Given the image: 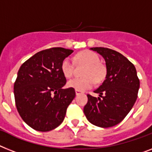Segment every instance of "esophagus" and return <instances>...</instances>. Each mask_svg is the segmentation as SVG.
<instances>
[{
  "label": "esophagus",
  "instance_id": "obj_1",
  "mask_svg": "<svg viewBox=\"0 0 152 152\" xmlns=\"http://www.w3.org/2000/svg\"><path fill=\"white\" fill-rule=\"evenodd\" d=\"M75 92H76V95H80V94H82V91H79V90H75Z\"/></svg>",
  "mask_w": 152,
  "mask_h": 152
}]
</instances>
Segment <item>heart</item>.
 Wrapping results in <instances>:
<instances>
[{
	"label": "heart",
	"mask_w": 152,
	"mask_h": 152,
	"mask_svg": "<svg viewBox=\"0 0 152 152\" xmlns=\"http://www.w3.org/2000/svg\"><path fill=\"white\" fill-rule=\"evenodd\" d=\"M76 61L78 64L86 65L83 72L84 77L74 78L68 81L67 86L75 90L85 91L92 88L95 83H99L104 80L106 75V70L103 65L100 64L99 56L96 53L85 50L76 55ZM61 70L65 77L71 78L75 72V64L71 58L66 57L63 60Z\"/></svg>",
	"instance_id": "b5f03b06"
}]
</instances>
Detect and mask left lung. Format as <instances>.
I'll return each instance as SVG.
<instances>
[{"mask_svg": "<svg viewBox=\"0 0 152 152\" xmlns=\"http://www.w3.org/2000/svg\"><path fill=\"white\" fill-rule=\"evenodd\" d=\"M105 59L106 80L94 92L88 94L84 113L90 123L100 127L120 124L130 112L137 98L140 81L134 65L120 53L106 47H93Z\"/></svg>", "mask_w": 152, "mask_h": 152, "instance_id": "left-lung-1", "label": "left lung"}]
</instances>
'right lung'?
I'll list each match as a JSON object with an SVG mask.
<instances>
[{
    "label": "right lung",
    "instance_id": "1",
    "mask_svg": "<svg viewBox=\"0 0 152 152\" xmlns=\"http://www.w3.org/2000/svg\"><path fill=\"white\" fill-rule=\"evenodd\" d=\"M72 53L61 47L46 49L31 56L18 70L14 84L15 106L22 120L34 130L50 131L64 121L75 91L63 88L67 80L61 65Z\"/></svg>",
    "mask_w": 152,
    "mask_h": 152
}]
</instances>
